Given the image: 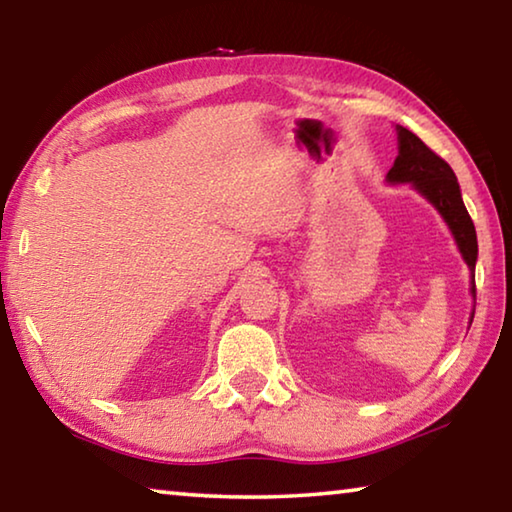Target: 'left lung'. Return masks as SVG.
I'll return each mask as SVG.
<instances>
[{
  "label": "left lung",
  "mask_w": 512,
  "mask_h": 512,
  "mask_svg": "<svg viewBox=\"0 0 512 512\" xmlns=\"http://www.w3.org/2000/svg\"><path fill=\"white\" fill-rule=\"evenodd\" d=\"M397 158L391 171L386 173V180L391 185L411 183L413 189L427 198L443 216L445 223L452 230L454 241L465 264L472 271V298H476L474 287V266L479 257V244H476V230L465 210L461 187L449 164L433 153L418 135H413L409 128L397 126ZM474 318V314H472Z\"/></svg>",
  "instance_id": "left-lung-1"
}]
</instances>
